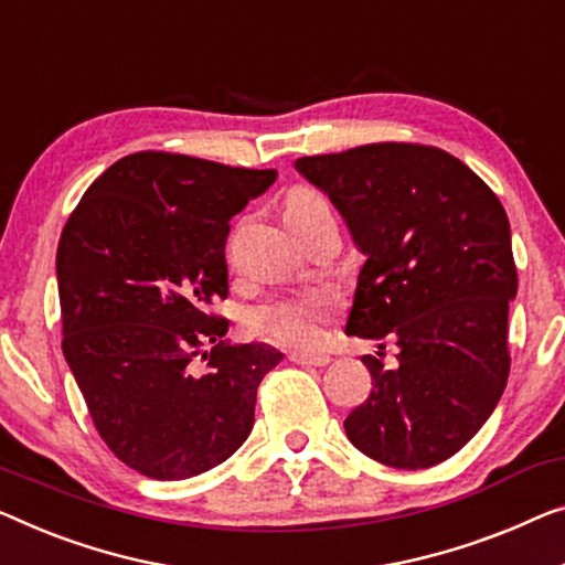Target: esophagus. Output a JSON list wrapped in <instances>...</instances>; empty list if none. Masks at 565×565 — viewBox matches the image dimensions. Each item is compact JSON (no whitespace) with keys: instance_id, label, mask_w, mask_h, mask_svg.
I'll return each mask as SVG.
<instances>
[{"instance_id":"34e87169","label":"esophagus","mask_w":565,"mask_h":565,"mask_svg":"<svg viewBox=\"0 0 565 565\" xmlns=\"http://www.w3.org/2000/svg\"><path fill=\"white\" fill-rule=\"evenodd\" d=\"M289 360L297 365H315V367H322L330 363V358L327 355H311V352H291Z\"/></svg>"}]
</instances>
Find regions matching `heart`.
<instances>
[{
	"label": "heart",
	"instance_id": "b5f03b06",
	"mask_svg": "<svg viewBox=\"0 0 565 565\" xmlns=\"http://www.w3.org/2000/svg\"><path fill=\"white\" fill-rule=\"evenodd\" d=\"M330 213L327 202L307 188L291 190L284 200V221L301 225ZM332 315V299L324 294H301L264 301L246 315V330L260 340L286 348H311L322 337V322Z\"/></svg>",
	"mask_w": 565,
	"mask_h": 565
}]
</instances>
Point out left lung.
Returning a JSON list of instances; mask_svg holds the SVG:
<instances>
[{"instance_id":"1","label":"left lung","mask_w":565,"mask_h":565,"mask_svg":"<svg viewBox=\"0 0 565 565\" xmlns=\"http://www.w3.org/2000/svg\"><path fill=\"white\" fill-rule=\"evenodd\" d=\"M294 167L330 198L365 256L344 332L398 350L395 367L383 352L363 355L373 391L344 434L385 467L439 465L484 426L508 383L518 294L508 213L436 147L385 141Z\"/></svg>"}]
</instances>
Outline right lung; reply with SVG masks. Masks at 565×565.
I'll list each match as a JSON object with an SVG mask.
<instances>
[{"label": "right lung", "mask_w": 565, "mask_h": 565, "mask_svg": "<svg viewBox=\"0 0 565 565\" xmlns=\"http://www.w3.org/2000/svg\"><path fill=\"white\" fill-rule=\"evenodd\" d=\"M274 182L276 170L139 151L67 217L55 260L63 355L100 439L139 475L198 477L254 428L258 383L284 355L223 340L228 319L210 307L228 297L231 217Z\"/></svg>", "instance_id": "1"}]
</instances>
